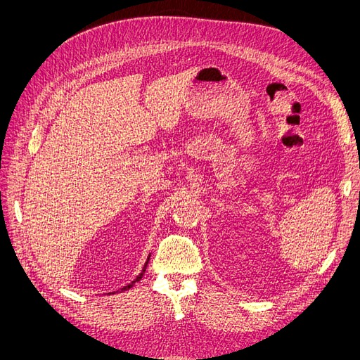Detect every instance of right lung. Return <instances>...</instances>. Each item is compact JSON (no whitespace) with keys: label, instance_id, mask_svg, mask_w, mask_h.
<instances>
[{"label":"right lung","instance_id":"add662e5","mask_svg":"<svg viewBox=\"0 0 360 360\" xmlns=\"http://www.w3.org/2000/svg\"><path fill=\"white\" fill-rule=\"evenodd\" d=\"M148 259H150V257L147 258V261H146V264H144V269H143V271H141V274L136 276V279L135 281H132V282H130V284L129 285H126V287H123L122 288V291H126V290H129V288H132L134 287V284H135V282H138L141 278H143V275H144V271H146V267H147V264H148Z\"/></svg>","mask_w":360,"mask_h":360}]
</instances>
